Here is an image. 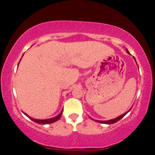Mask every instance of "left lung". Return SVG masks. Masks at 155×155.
Here are the masks:
<instances>
[{"mask_svg": "<svg viewBox=\"0 0 155 155\" xmlns=\"http://www.w3.org/2000/svg\"><path fill=\"white\" fill-rule=\"evenodd\" d=\"M126 51H127V52L128 53V54H130V52L128 51V50H127V49H126ZM134 58V60H136V59H135V58ZM131 109V108H130ZM130 109H129L128 111H126L125 113H124V114H122V115H120V116H119V117H116V118H114V119H112V120H106V121H101V120H95L96 122H100V123H103V124H114V123H115V122H118L119 120H120L122 118H123V117L125 116L126 114H127V113H128V112L130 111ZM92 120H93V119L92 118H91Z\"/></svg>", "mask_w": 155, "mask_h": 155, "instance_id": "1", "label": "left lung"}]
</instances>
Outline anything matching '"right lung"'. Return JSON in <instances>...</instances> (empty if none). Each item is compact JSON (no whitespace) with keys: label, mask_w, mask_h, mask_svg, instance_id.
I'll return each instance as SVG.
<instances>
[{"label":"right lung","mask_w":155,"mask_h":155,"mask_svg":"<svg viewBox=\"0 0 155 155\" xmlns=\"http://www.w3.org/2000/svg\"><path fill=\"white\" fill-rule=\"evenodd\" d=\"M18 65H19V64H18ZM63 109L62 110V111H60V113L59 114L57 115L56 117H52V118H50V119H46V120H36V119H33V118H32V117H29L28 114H27L26 113H25V112H23V113H24V114H25L27 117H29V118L31 119V120H33V122H36V123L41 124H47L53 123V122H56V121H58V120H59V119L60 118V117H61L62 113H63Z\"/></svg>","instance_id":"obj_1"}]
</instances>
